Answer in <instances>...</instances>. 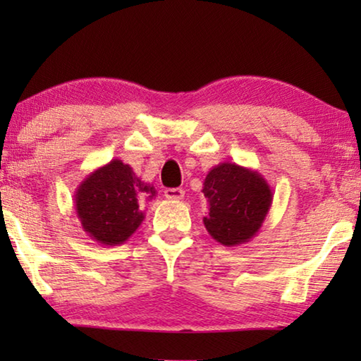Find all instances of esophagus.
I'll list each match as a JSON object with an SVG mask.
<instances>
[{
	"label": "esophagus",
	"mask_w": 361,
	"mask_h": 361,
	"mask_svg": "<svg viewBox=\"0 0 361 361\" xmlns=\"http://www.w3.org/2000/svg\"><path fill=\"white\" fill-rule=\"evenodd\" d=\"M164 195H166L169 200H181L185 197V191L180 188H167L166 191H164Z\"/></svg>",
	"instance_id": "obj_1"
}]
</instances>
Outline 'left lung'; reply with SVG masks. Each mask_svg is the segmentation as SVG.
Here are the masks:
<instances>
[{"label": "left lung", "mask_w": 361, "mask_h": 361, "mask_svg": "<svg viewBox=\"0 0 361 361\" xmlns=\"http://www.w3.org/2000/svg\"><path fill=\"white\" fill-rule=\"evenodd\" d=\"M202 192L209 204L204 224L224 247L247 243L258 234L272 205L264 176L235 162H221L207 173Z\"/></svg>", "instance_id": "left-lung-1"}]
</instances>
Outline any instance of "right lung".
Wrapping results in <instances>:
<instances>
[{"instance_id": "obj_1", "label": "right lung", "mask_w": 361, "mask_h": 361, "mask_svg": "<svg viewBox=\"0 0 361 361\" xmlns=\"http://www.w3.org/2000/svg\"><path fill=\"white\" fill-rule=\"evenodd\" d=\"M140 197L154 199V186L138 178L129 164L113 159L89 173L78 186L76 215L90 239L106 247L121 245L145 219Z\"/></svg>"}]
</instances>
